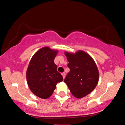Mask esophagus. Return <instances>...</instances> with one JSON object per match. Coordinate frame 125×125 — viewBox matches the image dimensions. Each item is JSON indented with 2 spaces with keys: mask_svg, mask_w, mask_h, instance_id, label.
I'll return each mask as SVG.
<instances>
[{
  "mask_svg": "<svg viewBox=\"0 0 125 125\" xmlns=\"http://www.w3.org/2000/svg\"><path fill=\"white\" fill-rule=\"evenodd\" d=\"M62 75L63 78L64 79V77H65V76H66V73H64V72L62 73Z\"/></svg>",
  "mask_w": 125,
  "mask_h": 125,
  "instance_id": "34e87169",
  "label": "esophagus"
}]
</instances>
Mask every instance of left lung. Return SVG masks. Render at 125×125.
I'll return each instance as SVG.
<instances>
[{
  "instance_id": "1",
  "label": "left lung",
  "mask_w": 125,
  "mask_h": 125,
  "mask_svg": "<svg viewBox=\"0 0 125 125\" xmlns=\"http://www.w3.org/2000/svg\"><path fill=\"white\" fill-rule=\"evenodd\" d=\"M70 72L64 82L72 94L82 98L94 90L99 81V71L92 58L83 51L76 53L65 52Z\"/></svg>"
}]
</instances>
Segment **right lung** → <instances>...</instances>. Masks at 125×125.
<instances>
[{
	"instance_id": "obj_1",
	"label": "right lung",
	"mask_w": 125,
	"mask_h": 125,
	"mask_svg": "<svg viewBox=\"0 0 125 125\" xmlns=\"http://www.w3.org/2000/svg\"><path fill=\"white\" fill-rule=\"evenodd\" d=\"M58 51L48 47L41 49L31 58L26 72L29 87L37 96L47 99L52 94L63 76L57 71L54 59Z\"/></svg>"
}]
</instances>
